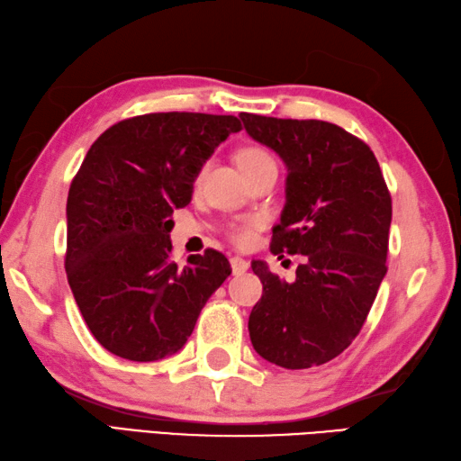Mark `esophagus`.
I'll return each instance as SVG.
<instances>
[{"label": "esophagus", "instance_id": "obj_1", "mask_svg": "<svg viewBox=\"0 0 461 461\" xmlns=\"http://www.w3.org/2000/svg\"><path fill=\"white\" fill-rule=\"evenodd\" d=\"M230 266H232V274L234 276H240V274H244L249 270V262L244 260V258H240V257H232L230 258Z\"/></svg>", "mask_w": 461, "mask_h": 461}]
</instances>
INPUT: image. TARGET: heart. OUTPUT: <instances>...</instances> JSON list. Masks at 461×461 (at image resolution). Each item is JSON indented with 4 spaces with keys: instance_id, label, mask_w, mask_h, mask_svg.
Returning a JSON list of instances; mask_svg holds the SVG:
<instances>
[{
    "instance_id": "1",
    "label": "heart",
    "mask_w": 461,
    "mask_h": 461,
    "mask_svg": "<svg viewBox=\"0 0 461 461\" xmlns=\"http://www.w3.org/2000/svg\"><path fill=\"white\" fill-rule=\"evenodd\" d=\"M237 159H239V166H240L242 173L247 177L252 176V173L260 171V169H270V167L272 169H278L272 153L268 149L260 148V146H249V148L240 149ZM201 177H203V171L199 173L197 179H201ZM254 227H257V221H254V219H244V221H240L237 224H232L229 234H230V239L234 242L247 244L250 240V237H252Z\"/></svg>"
}]
</instances>
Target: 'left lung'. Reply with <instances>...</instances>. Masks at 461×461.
I'll use <instances>...</instances> for the list:
<instances>
[{
	"label": "left lung",
	"instance_id": "8db88e82",
	"mask_svg": "<svg viewBox=\"0 0 461 461\" xmlns=\"http://www.w3.org/2000/svg\"><path fill=\"white\" fill-rule=\"evenodd\" d=\"M252 140L288 167L272 254H302L294 282L262 260L252 270L262 298L249 317L254 351L284 369H310L359 335L386 274L393 201L371 148L323 120L242 112Z\"/></svg>",
	"mask_w": 461,
	"mask_h": 461
}]
</instances>
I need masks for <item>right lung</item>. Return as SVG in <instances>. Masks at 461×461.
<instances>
[{
  "label": "right lung",
  "mask_w": 461,
  "mask_h": 461,
  "mask_svg": "<svg viewBox=\"0 0 461 461\" xmlns=\"http://www.w3.org/2000/svg\"><path fill=\"white\" fill-rule=\"evenodd\" d=\"M237 116L156 112L110 126L75 176L67 199L65 268L96 341L122 359L177 353L212 292L230 276L207 249L171 260V212L189 204L203 163Z\"/></svg>",
  "instance_id": "obj_1"
}]
</instances>
